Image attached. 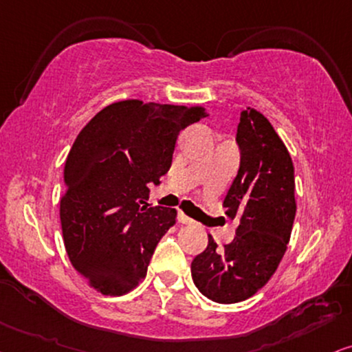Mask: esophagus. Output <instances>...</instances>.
I'll use <instances>...</instances> for the list:
<instances>
[{
	"label": "esophagus",
	"instance_id": "34e87169",
	"mask_svg": "<svg viewBox=\"0 0 352 352\" xmlns=\"http://www.w3.org/2000/svg\"><path fill=\"white\" fill-rule=\"evenodd\" d=\"M177 219H179V222H182V224H193V219H191V217H188L185 214V212H182V211H179V216H177Z\"/></svg>",
	"mask_w": 352,
	"mask_h": 352
}]
</instances>
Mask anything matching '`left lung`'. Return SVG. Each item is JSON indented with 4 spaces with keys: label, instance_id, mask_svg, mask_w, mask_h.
I'll return each mask as SVG.
<instances>
[{
    "label": "left lung",
    "instance_id": "obj_1",
    "mask_svg": "<svg viewBox=\"0 0 352 352\" xmlns=\"http://www.w3.org/2000/svg\"><path fill=\"white\" fill-rule=\"evenodd\" d=\"M240 168L224 198L226 214L239 219L235 237L191 261L195 286L208 299L235 304L256 294L278 270L296 217V179L291 154L263 113L247 107L237 126Z\"/></svg>",
    "mask_w": 352,
    "mask_h": 352
}]
</instances>
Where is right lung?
Listing matches in <instances>:
<instances>
[{"instance_id":"add662e5","label":"right lung","mask_w":352,"mask_h":352,"mask_svg":"<svg viewBox=\"0 0 352 352\" xmlns=\"http://www.w3.org/2000/svg\"><path fill=\"white\" fill-rule=\"evenodd\" d=\"M208 115L201 105L128 99L107 105L78 135L60 219L71 263L96 291L123 296L146 278L177 217L172 208H149L148 184L170 168L179 133Z\"/></svg>"}]
</instances>
